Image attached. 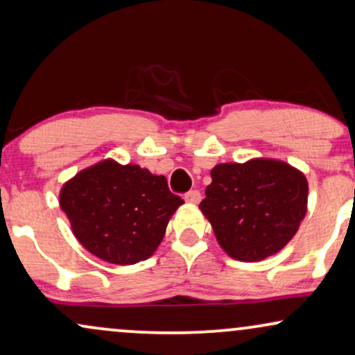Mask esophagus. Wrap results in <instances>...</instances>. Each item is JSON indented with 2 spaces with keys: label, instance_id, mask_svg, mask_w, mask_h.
<instances>
[{
  "label": "esophagus",
  "instance_id": "esophagus-1",
  "mask_svg": "<svg viewBox=\"0 0 355 355\" xmlns=\"http://www.w3.org/2000/svg\"><path fill=\"white\" fill-rule=\"evenodd\" d=\"M185 201L190 205H198L201 201V193L198 190H191L185 195Z\"/></svg>",
  "mask_w": 355,
  "mask_h": 355
}]
</instances>
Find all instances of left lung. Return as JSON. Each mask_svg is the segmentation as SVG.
Returning a JSON list of instances; mask_svg holds the SVG:
<instances>
[{
	"instance_id": "obj_1",
	"label": "left lung",
	"mask_w": 355,
	"mask_h": 355,
	"mask_svg": "<svg viewBox=\"0 0 355 355\" xmlns=\"http://www.w3.org/2000/svg\"><path fill=\"white\" fill-rule=\"evenodd\" d=\"M211 178L200 209L230 257L260 262L297 234L308 211V180L302 170L284 160L254 157L214 165Z\"/></svg>"
}]
</instances>
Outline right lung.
Masks as SVG:
<instances>
[{"instance_id": "right-lung-1", "label": "right lung", "mask_w": 355, "mask_h": 355, "mask_svg": "<svg viewBox=\"0 0 355 355\" xmlns=\"http://www.w3.org/2000/svg\"><path fill=\"white\" fill-rule=\"evenodd\" d=\"M58 203L89 254L132 266L155 252L183 200L170 193L164 175L105 159L67 180Z\"/></svg>"}]
</instances>
